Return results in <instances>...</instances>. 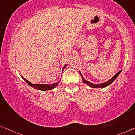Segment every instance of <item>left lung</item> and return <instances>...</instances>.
Instances as JSON below:
<instances>
[{"instance_id": "1", "label": "left lung", "mask_w": 135, "mask_h": 135, "mask_svg": "<svg viewBox=\"0 0 135 135\" xmlns=\"http://www.w3.org/2000/svg\"><path fill=\"white\" fill-rule=\"evenodd\" d=\"M122 70H120V71L118 72V73H116L115 75H114L112 79H110V80H108V81H107L105 82H104V83H101L100 84H93V83H91V82H90L89 81H88V80H86L85 79H84L83 76H82V74L80 73V72L79 71V73L80 74V75H81L82 76V82H84V83H85L87 84V85H88V86H90V87L91 88H105L106 87H107L108 85H109L111 84L114 81V80H115L116 78H117V77L118 76H119V74L120 73V72H121Z\"/></svg>"}]
</instances>
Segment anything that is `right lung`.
Returning a JSON list of instances; mask_svg holds the SVG:
<instances>
[{"label":"right lung","mask_w":135,"mask_h":135,"mask_svg":"<svg viewBox=\"0 0 135 135\" xmlns=\"http://www.w3.org/2000/svg\"><path fill=\"white\" fill-rule=\"evenodd\" d=\"M67 65V64H66V65L64 66L63 69H62V71H63L64 68H65L66 67V66ZM22 78V79L25 80V81L27 82V83L29 85L31 86V87H33L35 89H38V90H42V91H47V90H52L53 89V88H55V87H56L57 86L58 84L60 82L61 80H59V81H58L57 82H56V83H53L52 84H33L30 82L28 80H27L25 78H23L22 76H21Z\"/></svg>","instance_id":"1"}]
</instances>
